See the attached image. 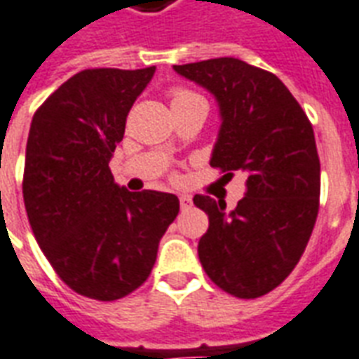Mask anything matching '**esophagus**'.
Masks as SVG:
<instances>
[{"mask_svg": "<svg viewBox=\"0 0 359 359\" xmlns=\"http://www.w3.org/2000/svg\"><path fill=\"white\" fill-rule=\"evenodd\" d=\"M180 205H182L183 210H187V208H191V206H193V201H191L189 197L182 195V197H180Z\"/></svg>", "mask_w": 359, "mask_h": 359, "instance_id": "34e87169", "label": "esophagus"}]
</instances>
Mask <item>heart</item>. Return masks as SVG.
I'll use <instances>...</instances> for the list:
<instances>
[{
    "instance_id": "b5f03b06",
    "label": "heart",
    "mask_w": 359,
    "mask_h": 359,
    "mask_svg": "<svg viewBox=\"0 0 359 359\" xmlns=\"http://www.w3.org/2000/svg\"><path fill=\"white\" fill-rule=\"evenodd\" d=\"M170 101H172V109L174 107H180V104L193 103V101H205L203 97L195 93V91L185 90V88H174L170 91Z\"/></svg>"
}]
</instances>
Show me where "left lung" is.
<instances>
[{"mask_svg": "<svg viewBox=\"0 0 359 359\" xmlns=\"http://www.w3.org/2000/svg\"><path fill=\"white\" fill-rule=\"evenodd\" d=\"M218 99L222 128L210 166L247 176L235 210L195 195L208 214L198 258L219 289L258 298L281 285L304 255L319 212V156L312 122L285 83L233 57L176 65Z\"/></svg>", "mask_w": 359, "mask_h": 359, "instance_id": "8db88e82", "label": "left lung"}]
</instances>
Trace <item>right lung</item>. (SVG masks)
I'll return each mask as SVG.
<instances>
[{"label":"right lung","mask_w":359,"mask_h":359,"mask_svg":"<svg viewBox=\"0 0 359 359\" xmlns=\"http://www.w3.org/2000/svg\"><path fill=\"white\" fill-rule=\"evenodd\" d=\"M153 74L154 67L82 70L40 104L28 133L22 197L34 237L70 289L101 302L147 281L180 212L176 195L130 193L109 168Z\"/></svg>","instance_id":"1"}]
</instances>
